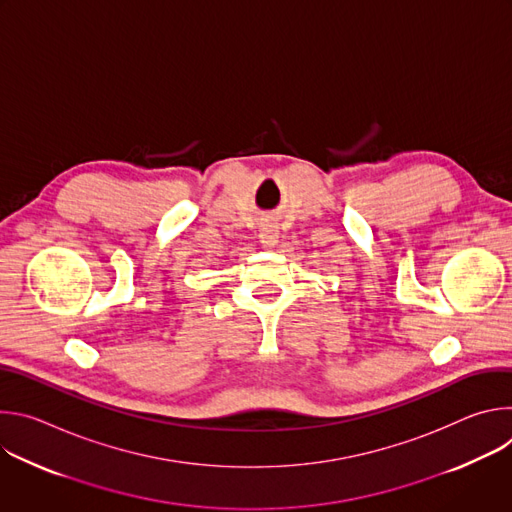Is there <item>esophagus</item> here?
Instances as JSON below:
<instances>
[{"instance_id": "esophagus-1", "label": "esophagus", "mask_w": 512, "mask_h": 512, "mask_svg": "<svg viewBox=\"0 0 512 512\" xmlns=\"http://www.w3.org/2000/svg\"><path fill=\"white\" fill-rule=\"evenodd\" d=\"M277 237H279V231H277V227H275L273 223H263V225H261V229H259V239H261V243L273 245V243L277 241Z\"/></svg>"}]
</instances>
